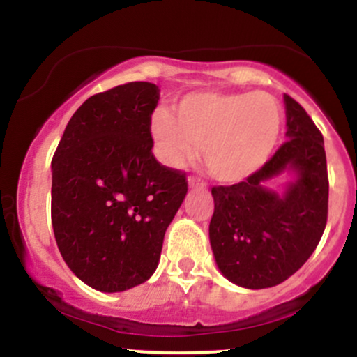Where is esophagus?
I'll use <instances>...</instances> for the list:
<instances>
[{
	"label": "esophagus",
	"instance_id": "34e87169",
	"mask_svg": "<svg viewBox=\"0 0 357 357\" xmlns=\"http://www.w3.org/2000/svg\"><path fill=\"white\" fill-rule=\"evenodd\" d=\"M188 184H190V188H198V186H204L203 181H199L198 178H195V176H190L188 178Z\"/></svg>",
	"mask_w": 357,
	"mask_h": 357
}]
</instances>
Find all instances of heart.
<instances>
[{"label": "heart", "mask_w": 357, "mask_h": 357, "mask_svg": "<svg viewBox=\"0 0 357 357\" xmlns=\"http://www.w3.org/2000/svg\"><path fill=\"white\" fill-rule=\"evenodd\" d=\"M155 153L167 166L186 165L202 144L208 173L236 183L264 167L282 130V109L267 92H195L178 104V117L159 107L151 116Z\"/></svg>", "instance_id": "1"}]
</instances>
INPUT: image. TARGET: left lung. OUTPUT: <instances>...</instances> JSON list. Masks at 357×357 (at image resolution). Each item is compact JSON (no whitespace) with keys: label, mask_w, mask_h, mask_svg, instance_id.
<instances>
[{"label":"left lung","mask_w":357,"mask_h":357,"mask_svg":"<svg viewBox=\"0 0 357 357\" xmlns=\"http://www.w3.org/2000/svg\"><path fill=\"white\" fill-rule=\"evenodd\" d=\"M287 141L245 181L213 186L210 243L216 265L233 284L267 289L282 284L309 260L327 223L329 179L324 137L305 109L284 96ZM292 170L284 193L272 177Z\"/></svg>","instance_id":"obj_1"}]
</instances>
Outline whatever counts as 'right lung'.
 Returning a JSON list of instances; mask_svg holds the SVG:
<instances>
[{"label":"right lung","instance_id":"add662e5","mask_svg":"<svg viewBox=\"0 0 357 357\" xmlns=\"http://www.w3.org/2000/svg\"><path fill=\"white\" fill-rule=\"evenodd\" d=\"M158 85L129 82L89 97L52 159V225L68 268L92 289L122 292L154 273L186 174L153 154Z\"/></svg>","mask_w":357,"mask_h":357}]
</instances>
